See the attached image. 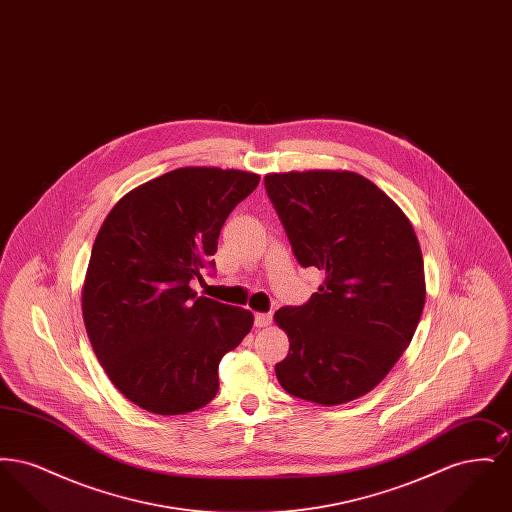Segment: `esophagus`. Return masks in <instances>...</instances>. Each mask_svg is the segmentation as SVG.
<instances>
[{"instance_id":"1","label":"esophagus","mask_w":512,"mask_h":512,"mask_svg":"<svg viewBox=\"0 0 512 512\" xmlns=\"http://www.w3.org/2000/svg\"><path fill=\"white\" fill-rule=\"evenodd\" d=\"M270 322H272L270 313H255V326L257 328H265Z\"/></svg>"}]
</instances>
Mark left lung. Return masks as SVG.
<instances>
[{"mask_svg":"<svg viewBox=\"0 0 512 512\" xmlns=\"http://www.w3.org/2000/svg\"><path fill=\"white\" fill-rule=\"evenodd\" d=\"M265 188L301 267L324 284L276 324L290 338L280 386L318 405L374 390L413 340L424 309L422 251L405 213L349 171L267 174Z\"/></svg>","mask_w":512,"mask_h":512,"instance_id":"left-lung-1","label":"left lung"}]
</instances>
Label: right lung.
<instances>
[{"label": "right lung", "mask_w": 512, "mask_h": 512, "mask_svg": "<svg viewBox=\"0 0 512 512\" xmlns=\"http://www.w3.org/2000/svg\"><path fill=\"white\" fill-rule=\"evenodd\" d=\"M253 172L186 167L138 186L99 228L82 315L109 380L155 414H186L219 391L220 359L253 326L251 311L197 295L215 270L222 224L259 186Z\"/></svg>", "instance_id": "right-lung-1"}]
</instances>
